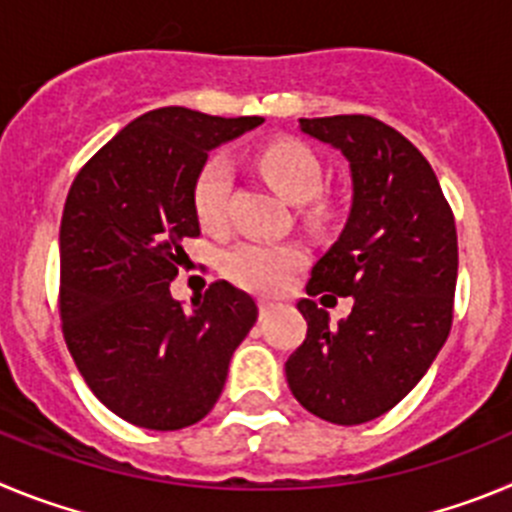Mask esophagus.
Here are the masks:
<instances>
[{"instance_id":"1","label":"esophagus","mask_w":512,"mask_h":512,"mask_svg":"<svg viewBox=\"0 0 512 512\" xmlns=\"http://www.w3.org/2000/svg\"><path fill=\"white\" fill-rule=\"evenodd\" d=\"M275 306H278L275 301H267V298H262V301H260V316H262V319H265V316H270V313L275 311Z\"/></svg>"}]
</instances>
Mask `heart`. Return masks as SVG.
<instances>
[{"instance_id": "obj_1", "label": "heart", "mask_w": 512, "mask_h": 512, "mask_svg": "<svg viewBox=\"0 0 512 512\" xmlns=\"http://www.w3.org/2000/svg\"><path fill=\"white\" fill-rule=\"evenodd\" d=\"M267 183L293 204H303V216L311 224H324L331 214L329 201L321 196L324 170L311 147L301 140H273L255 158ZM229 191L232 168L224 158H209L193 183V209L206 232L222 234L229 227ZM306 265V250L296 242H239L224 252L222 267L232 283L257 293H275L290 275Z\"/></svg>"}]
</instances>
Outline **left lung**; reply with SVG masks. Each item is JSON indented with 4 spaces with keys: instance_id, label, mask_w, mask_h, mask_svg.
Returning <instances> with one entry per match:
<instances>
[{
    "instance_id": "1",
    "label": "left lung",
    "mask_w": 512,
    "mask_h": 512,
    "mask_svg": "<svg viewBox=\"0 0 512 512\" xmlns=\"http://www.w3.org/2000/svg\"><path fill=\"white\" fill-rule=\"evenodd\" d=\"M339 147L352 170V209L306 293L354 295L347 320L328 326L298 301L306 339L285 362L288 388L313 416L357 426L388 413L426 375L449 336L457 288V227L434 168L390 124L367 114L301 119Z\"/></svg>"
}]
</instances>
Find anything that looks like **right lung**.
I'll use <instances>...</instances> for the list:
<instances>
[{
	"label": "right lung",
	"mask_w": 512,
	"mask_h": 512,
	"mask_svg": "<svg viewBox=\"0 0 512 512\" xmlns=\"http://www.w3.org/2000/svg\"><path fill=\"white\" fill-rule=\"evenodd\" d=\"M163 107L127 124L78 170L61 219V326L91 393L132 426L178 431L214 408L257 321L216 280L183 311L170 283L199 237L193 183L209 150L262 124Z\"/></svg>",
	"instance_id": "add662e5"
}]
</instances>
